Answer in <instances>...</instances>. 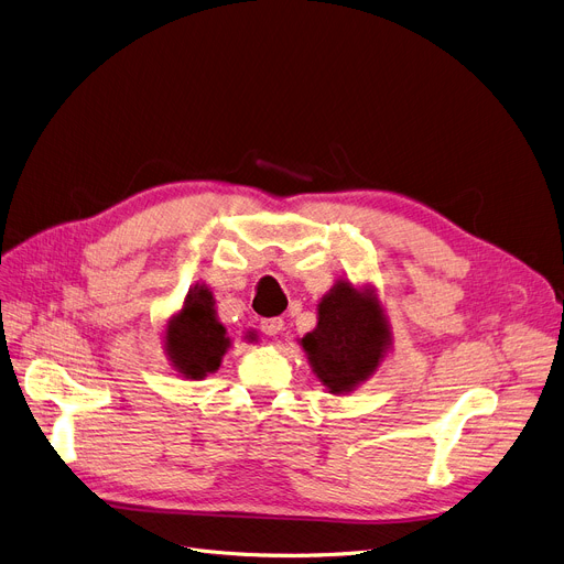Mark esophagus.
Instances as JSON below:
<instances>
[{"label": "esophagus", "mask_w": 564, "mask_h": 564, "mask_svg": "<svg viewBox=\"0 0 564 564\" xmlns=\"http://www.w3.org/2000/svg\"><path fill=\"white\" fill-rule=\"evenodd\" d=\"M259 327H261V333H263V335L275 337V335H280V329L284 327V321H282L280 316H273V318H263Z\"/></svg>", "instance_id": "obj_1"}]
</instances>
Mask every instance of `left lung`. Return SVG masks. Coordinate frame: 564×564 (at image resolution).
<instances>
[{
    "mask_svg": "<svg viewBox=\"0 0 564 564\" xmlns=\"http://www.w3.org/2000/svg\"><path fill=\"white\" fill-rule=\"evenodd\" d=\"M318 380L333 393H348L367 380L389 346V327L373 293L348 282L333 286L318 305V325L303 337Z\"/></svg>",
    "mask_w": 564,
    "mask_h": 564,
    "instance_id": "obj_1",
    "label": "left lung"
}]
</instances>
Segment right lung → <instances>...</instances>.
<instances>
[{"mask_svg": "<svg viewBox=\"0 0 564 564\" xmlns=\"http://www.w3.org/2000/svg\"><path fill=\"white\" fill-rule=\"evenodd\" d=\"M229 346L225 327L216 321L214 297L209 289L195 286L184 310L165 329V350L173 367L191 380H200L220 367V359Z\"/></svg>", "mask_w": 564, "mask_h": 564, "instance_id": "add662e5", "label": "right lung"}]
</instances>
